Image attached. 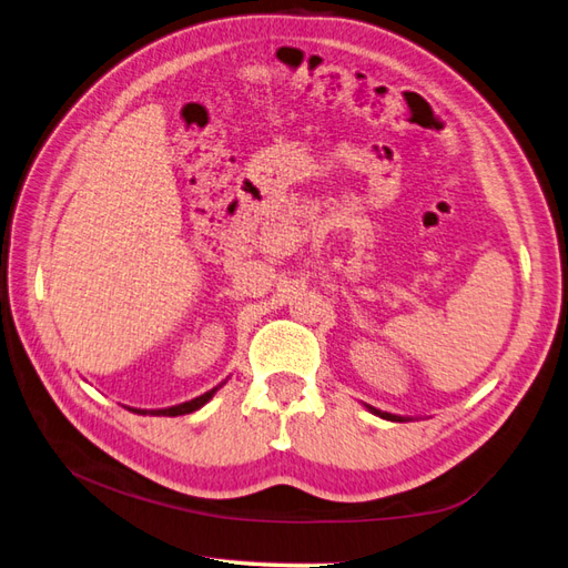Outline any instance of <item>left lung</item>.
<instances>
[{
	"mask_svg": "<svg viewBox=\"0 0 568 568\" xmlns=\"http://www.w3.org/2000/svg\"><path fill=\"white\" fill-rule=\"evenodd\" d=\"M371 413H376V415H381V417H385V419H393V422H403L400 417H395V415H390V413H381V409H376V407H368Z\"/></svg>",
	"mask_w": 568,
	"mask_h": 568,
	"instance_id": "obj_1",
	"label": "left lung"
}]
</instances>
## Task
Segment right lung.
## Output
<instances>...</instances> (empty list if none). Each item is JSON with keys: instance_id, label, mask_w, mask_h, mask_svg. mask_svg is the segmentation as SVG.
<instances>
[{"instance_id": "add662e5", "label": "right lung", "mask_w": 568, "mask_h": 568, "mask_svg": "<svg viewBox=\"0 0 568 568\" xmlns=\"http://www.w3.org/2000/svg\"><path fill=\"white\" fill-rule=\"evenodd\" d=\"M212 395H214V390H210V393H204V395L195 397V400H190V403H183V405H175V407H165V409H153V413H151V415H168V417H178V415H187V413H195V409H197V407H202L204 403H207ZM136 413H141V409H136ZM141 415H146V413H141Z\"/></svg>"}]
</instances>
